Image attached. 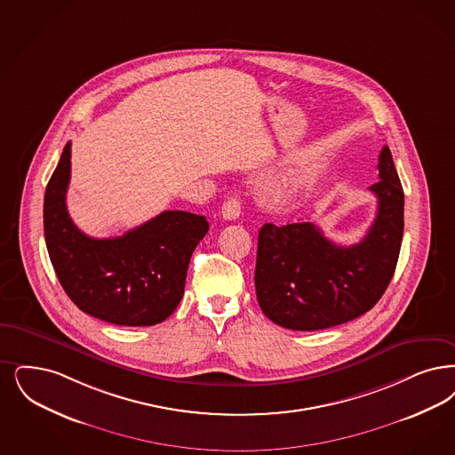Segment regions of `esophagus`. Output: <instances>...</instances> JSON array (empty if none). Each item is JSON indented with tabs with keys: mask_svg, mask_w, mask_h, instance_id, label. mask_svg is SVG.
Instances as JSON below:
<instances>
[{
	"mask_svg": "<svg viewBox=\"0 0 455 455\" xmlns=\"http://www.w3.org/2000/svg\"><path fill=\"white\" fill-rule=\"evenodd\" d=\"M240 210H242V201L238 198H228L221 206V215L225 220H236L240 217Z\"/></svg>",
	"mask_w": 455,
	"mask_h": 455,
	"instance_id": "1",
	"label": "esophagus"
}]
</instances>
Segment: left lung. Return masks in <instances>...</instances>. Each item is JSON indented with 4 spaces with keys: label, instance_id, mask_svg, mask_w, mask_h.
I'll list each match as a JSON object with an SVG mask.
<instances>
[{
    "label": "left lung",
    "instance_id": "1",
    "mask_svg": "<svg viewBox=\"0 0 455 455\" xmlns=\"http://www.w3.org/2000/svg\"><path fill=\"white\" fill-rule=\"evenodd\" d=\"M374 223L359 243L342 247L309 221L259 232L255 292L275 325L311 331L342 325L372 308L389 286L400 257L404 195L389 147L379 154Z\"/></svg>",
    "mask_w": 455,
    "mask_h": 455
}]
</instances>
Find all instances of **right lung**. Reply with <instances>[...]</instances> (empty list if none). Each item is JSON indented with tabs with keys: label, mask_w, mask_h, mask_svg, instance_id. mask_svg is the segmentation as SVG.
<instances>
[{
	"label": "right lung",
	"mask_w": 455,
	"mask_h": 455,
	"mask_svg": "<svg viewBox=\"0 0 455 455\" xmlns=\"http://www.w3.org/2000/svg\"><path fill=\"white\" fill-rule=\"evenodd\" d=\"M71 180L68 142L44 198V234L60 286L74 305L122 327L161 323L178 308L189 259L210 225L204 217L169 210L115 238L83 234L68 213Z\"/></svg>",
	"instance_id": "1"
}]
</instances>
